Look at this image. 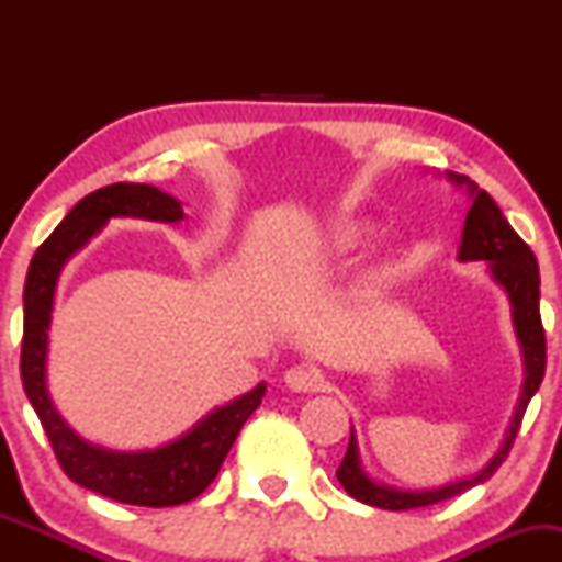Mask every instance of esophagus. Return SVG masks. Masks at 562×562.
<instances>
[{"mask_svg":"<svg viewBox=\"0 0 562 562\" xmlns=\"http://www.w3.org/2000/svg\"><path fill=\"white\" fill-rule=\"evenodd\" d=\"M285 383L290 391H299V393H312L322 389V375L317 367H308V364H295L290 367L285 372Z\"/></svg>","mask_w":562,"mask_h":562,"instance_id":"obj_1","label":"esophagus"}]
</instances>
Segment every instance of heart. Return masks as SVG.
Listing matches in <instances>:
<instances>
[{"label":"heart","mask_w":562,"mask_h":562,"mask_svg":"<svg viewBox=\"0 0 562 562\" xmlns=\"http://www.w3.org/2000/svg\"><path fill=\"white\" fill-rule=\"evenodd\" d=\"M372 229L370 224H362V222H346L340 224L338 229H335L333 235V245L338 250H353V248H362V245L370 240Z\"/></svg>","instance_id":"b5f03b06"}]
</instances>
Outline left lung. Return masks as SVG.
I'll return each mask as SVG.
<instances>
[{"label":"left lung","instance_id":"8db88e82","mask_svg":"<svg viewBox=\"0 0 562 562\" xmlns=\"http://www.w3.org/2000/svg\"><path fill=\"white\" fill-rule=\"evenodd\" d=\"M447 177L454 184H465L468 195L473 200L465 227H462V243H460V261H486L488 272L496 280V285L505 288L509 306H513V327L518 335L520 353H524V391H520L518 406H515V415L509 420V428L505 434V441L496 449L492 460L483 465L479 473L470 475V479H460L454 483L438 488H423V492H404V488L385 486V483L372 481L364 473L362 460H359V447L357 436L351 430V441H348L346 457L340 462V468L335 470L340 486L346 488L353 499L364 502V505L383 507V509H415V507H428L436 502L451 499V496L468 492V488L479 486V483L488 481L496 473V468L505 462L509 447H513L515 436H518L520 423H524L526 406L531 402L533 393L539 391L541 378H544L547 367V340H544V327H541V314H539V263L533 250L520 240L518 232L509 227V222L502 216L499 205L494 203L492 195L486 190H479V184L470 182L462 173L449 171Z\"/></svg>","mask_w":562,"mask_h":562}]
</instances>
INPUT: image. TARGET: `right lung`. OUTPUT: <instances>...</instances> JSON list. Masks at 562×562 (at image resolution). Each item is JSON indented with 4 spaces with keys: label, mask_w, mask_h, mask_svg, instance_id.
<instances>
[{
    "label": "right lung",
    "mask_w": 562,
    "mask_h": 562,
    "mask_svg": "<svg viewBox=\"0 0 562 562\" xmlns=\"http://www.w3.org/2000/svg\"><path fill=\"white\" fill-rule=\"evenodd\" d=\"M113 216H137L177 224L184 218L182 203L153 184H108L81 198L60 227L31 259L23 288V348L21 378L25 396L36 409L53 451L66 475L79 486L111 496L124 505L173 507L195 499L211 486L237 434L259 409L267 385L243 393L235 402L216 406L184 436L158 449L113 451L87 443L57 415L47 391V344L53 322L55 288L63 267Z\"/></svg>",
    "instance_id": "1"
}]
</instances>
